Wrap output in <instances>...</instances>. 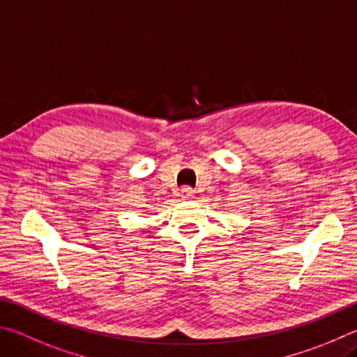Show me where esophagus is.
Listing matches in <instances>:
<instances>
[{"mask_svg": "<svg viewBox=\"0 0 357 357\" xmlns=\"http://www.w3.org/2000/svg\"><path fill=\"white\" fill-rule=\"evenodd\" d=\"M180 192H182L183 199H191L192 195H195V191H192V188H190V186H185V188L180 190Z\"/></svg>", "mask_w": 357, "mask_h": 357, "instance_id": "esophagus-1", "label": "esophagus"}]
</instances>
